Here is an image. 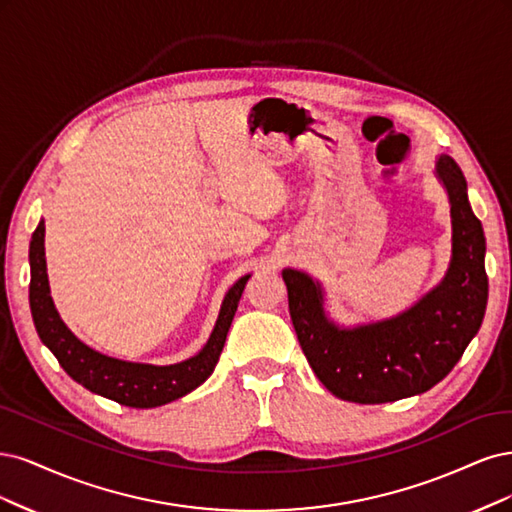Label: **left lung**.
<instances>
[{
	"mask_svg": "<svg viewBox=\"0 0 512 512\" xmlns=\"http://www.w3.org/2000/svg\"><path fill=\"white\" fill-rule=\"evenodd\" d=\"M449 191L453 259L442 283L404 315L355 329L327 321L321 287L285 270L289 312L302 351L336 398L385 404L432 389L447 376L476 336L487 308L485 234L468 202V185L451 157L436 163Z\"/></svg>",
	"mask_w": 512,
	"mask_h": 512,
	"instance_id": "1",
	"label": "left lung"
}]
</instances>
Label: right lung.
Returning <instances> with one entry per match:
<instances>
[{
    "label": "right lung",
    "mask_w": 512,
    "mask_h": 512,
    "mask_svg": "<svg viewBox=\"0 0 512 512\" xmlns=\"http://www.w3.org/2000/svg\"><path fill=\"white\" fill-rule=\"evenodd\" d=\"M29 306L34 317L40 340L53 351L61 368L68 372L76 383L93 393H100L108 400L131 408H153L183 398L195 387H200L212 374L221 357L223 344L234 321L238 302L249 276H242L238 283L227 291L217 325L204 349L195 357L180 361L174 366H148L131 364V361L112 359L82 344L59 319L55 304L51 300L46 278L44 259V221L36 227L29 244Z\"/></svg>",
    "instance_id": "1"
}]
</instances>
